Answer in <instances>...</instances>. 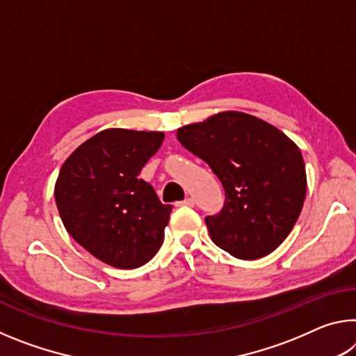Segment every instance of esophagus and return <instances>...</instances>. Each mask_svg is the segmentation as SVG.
I'll return each mask as SVG.
<instances>
[{
	"label": "esophagus",
	"instance_id": "esophagus-1",
	"mask_svg": "<svg viewBox=\"0 0 356 356\" xmlns=\"http://www.w3.org/2000/svg\"><path fill=\"white\" fill-rule=\"evenodd\" d=\"M179 206H186V207H193L195 206V200L193 197H186L182 202H179Z\"/></svg>",
	"mask_w": 356,
	"mask_h": 356
}]
</instances>
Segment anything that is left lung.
Masks as SVG:
<instances>
[{"label": "left lung", "mask_w": 356, "mask_h": 356, "mask_svg": "<svg viewBox=\"0 0 356 356\" xmlns=\"http://www.w3.org/2000/svg\"><path fill=\"white\" fill-rule=\"evenodd\" d=\"M177 140L212 168L226 191L218 215L207 216L212 242L254 261L284 242L306 196L297 144L275 125L242 111H222L177 129Z\"/></svg>", "instance_id": "1"}]
</instances>
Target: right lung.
<instances>
[{"mask_svg":"<svg viewBox=\"0 0 356 356\" xmlns=\"http://www.w3.org/2000/svg\"><path fill=\"white\" fill-rule=\"evenodd\" d=\"M163 138V131L102 130L80 144L59 171L55 200L65 231L111 267H141L163 245L172 206H163L140 179Z\"/></svg>","mask_w":356,"mask_h":356,"instance_id":"right-lung-1","label":"right lung"}]
</instances>
